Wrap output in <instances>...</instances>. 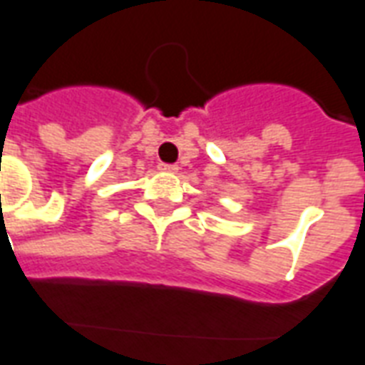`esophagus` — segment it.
Wrapping results in <instances>:
<instances>
[{"label":"esophagus","mask_w":365,"mask_h":365,"mask_svg":"<svg viewBox=\"0 0 365 365\" xmlns=\"http://www.w3.org/2000/svg\"><path fill=\"white\" fill-rule=\"evenodd\" d=\"M158 168L164 170V172H178V164H166V162H162Z\"/></svg>","instance_id":"34e87169"}]
</instances>
